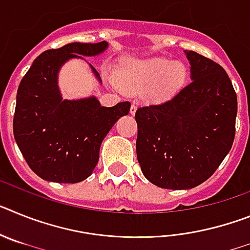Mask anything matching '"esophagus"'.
<instances>
[{"label":"esophagus","mask_w":250,"mask_h":250,"mask_svg":"<svg viewBox=\"0 0 250 250\" xmlns=\"http://www.w3.org/2000/svg\"><path fill=\"white\" fill-rule=\"evenodd\" d=\"M136 112V104L135 103H132L131 104V107H130V114H135Z\"/></svg>","instance_id":"obj_1"}]
</instances>
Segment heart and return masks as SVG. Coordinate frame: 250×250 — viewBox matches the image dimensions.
I'll list each match as a JSON object with an SVG mask.
<instances>
[{
  "instance_id": "obj_1",
  "label": "heart",
  "mask_w": 250,
  "mask_h": 250,
  "mask_svg": "<svg viewBox=\"0 0 250 250\" xmlns=\"http://www.w3.org/2000/svg\"><path fill=\"white\" fill-rule=\"evenodd\" d=\"M187 77L183 63H174L165 57H152L134 62L123 72V86L131 91L149 87L152 99L164 100L170 98L182 86Z\"/></svg>"
}]
</instances>
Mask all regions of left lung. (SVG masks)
<instances>
[{"instance_id":"obj_1","label":"left lung","mask_w":250,"mask_h":250,"mask_svg":"<svg viewBox=\"0 0 250 250\" xmlns=\"http://www.w3.org/2000/svg\"><path fill=\"white\" fill-rule=\"evenodd\" d=\"M191 81L171 99L136 110L141 171L163 189H191L210 178L233 145L237 94L224 68L185 52Z\"/></svg>"}]
</instances>
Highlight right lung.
Segmentation results:
<instances>
[{
  "instance_id": "add662e5",
  "label": "right lung",
  "mask_w": 250,
  "mask_h": 250,
  "mask_svg": "<svg viewBox=\"0 0 250 250\" xmlns=\"http://www.w3.org/2000/svg\"><path fill=\"white\" fill-rule=\"evenodd\" d=\"M106 46L101 41L51 48L40 55L22 77L13 115V136L28 167L40 178L67 184L89 178L107 132L119 118L129 114V101L111 107L101 106L95 98L67 101L61 99L57 89V71L65 61L95 56Z\"/></svg>"
}]
</instances>
